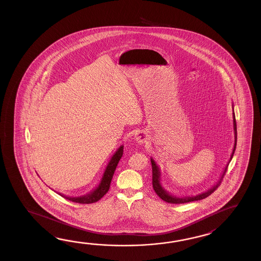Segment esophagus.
<instances>
[{"label": "esophagus", "mask_w": 261, "mask_h": 261, "mask_svg": "<svg viewBox=\"0 0 261 261\" xmlns=\"http://www.w3.org/2000/svg\"><path fill=\"white\" fill-rule=\"evenodd\" d=\"M147 139H148L147 134L143 130H138L135 133V140L139 144H144L147 141Z\"/></svg>", "instance_id": "obj_1"}]
</instances>
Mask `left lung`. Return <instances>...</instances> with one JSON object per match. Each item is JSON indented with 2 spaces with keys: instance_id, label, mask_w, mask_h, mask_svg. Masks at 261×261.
Masks as SVG:
<instances>
[{
  "instance_id": "8db88e82",
  "label": "left lung",
  "mask_w": 261,
  "mask_h": 261,
  "mask_svg": "<svg viewBox=\"0 0 261 261\" xmlns=\"http://www.w3.org/2000/svg\"><path fill=\"white\" fill-rule=\"evenodd\" d=\"M233 116V129H234V146H233L232 153L230 155V159L228 161V163L230 162V161L232 160L233 155H234V151L236 149V143H237V125H236V120H235V114H234V110L232 113ZM151 164H152V185H153V189L155 190L156 195L161 198V200L166 201L168 203H175V204H179V203H186V202H190V201H195V200H202V199H205L208 196L210 195L218 188V186L220 185V183L223 180V177L225 175V173L227 172V166H228V163H227V166L225 168L224 172L222 173L221 177L219 179V181L217 182L213 188L210 189H208L207 191H204L200 194L195 195V196H185V197H177V196H174V195L171 194L167 191L166 189H164L162 187V185L161 183V170H160V167L156 165L155 161L151 158Z\"/></svg>"
}]
</instances>
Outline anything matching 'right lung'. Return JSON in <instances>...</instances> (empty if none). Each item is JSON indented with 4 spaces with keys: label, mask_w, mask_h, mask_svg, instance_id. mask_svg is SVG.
<instances>
[{
    "label": "right lung",
    "mask_w": 261,
    "mask_h": 261,
    "mask_svg": "<svg viewBox=\"0 0 261 261\" xmlns=\"http://www.w3.org/2000/svg\"><path fill=\"white\" fill-rule=\"evenodd\" d=\"M123 147L124 146L121 145L115 152V154L113 155L109 163L106 166V171L103 172V175H102V178L100 180L99 186L97 188H95L92 191H90L89 194L80 196V197H69V196L61 194V193H59V195H61V197L65 198L67 200H72L73 202L85 203V204L93 203V202H96V201L100 200L110 189V184H111L114 172L116 171L117 164H118V162L120 161V159H121L123 155Z\"/></svg>",
    "instance_id": "right-lung-1"
}]
</instances>
